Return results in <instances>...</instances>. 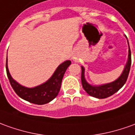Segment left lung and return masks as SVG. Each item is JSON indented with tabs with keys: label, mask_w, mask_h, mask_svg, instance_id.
<instances>
[{
	"label": "left lung",
	"mask_w": 135,
	"mask_h": 135,
	"mask_svg": "<svg viewBox=\"0 0 135 135\" xmlns=\"http://www.w3.org/2000/svg\"><path fill=\"white\" fill-rule=\"evenodd\" d=\"M128 45H129V54L124 69L123 70L122 73L120 74V76L112 82L100 84V85H92L88 83L85 79V76H84L85 69L83 66H81V84L84 90L86 91L87 94L97 98H105L115 94L116 92H118L124 85L129 76L131 63H132L131 51H130L129 42H128Z\"/></svg>",
	"instance_id": "1"
}]
</instances>
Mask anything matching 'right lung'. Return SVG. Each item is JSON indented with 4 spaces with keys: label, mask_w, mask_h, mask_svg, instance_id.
Returning <instances> with one entry per match:
<instances>
[{
    "label": "right lung",
    "mask_w": 135,
    "mask_h": 135,
    "mask_svg": "<svg viewBox=\"0 0 135 135\" xmlns=\"http://www.w3.org/2000/svg\"><path fill=\"white\" fill-rule=\"evenodd\" d=\"M6 57V73L13 90L17 95L26 101L35 104H45L54 100L58 95L61 88L62 78L67 68L71 64L70 60H66L60 64L53 73L51 77L45 82L34 87H26L20 84L13 79L9 73Z\"/></svg>",
    "instance_id": "add662e5"
}]
</instances>
